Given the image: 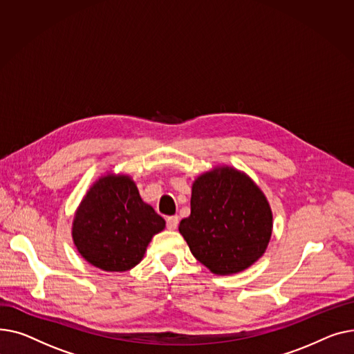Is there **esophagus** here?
Instances as JSON below:
<instances>
[{"mask_svg":"<svg viewBox=\"0 0 354 354\" xmlns=\"http://www.w3.org/2000/svg\"><path fill=\"white\" fill-rule=\"evenodd\" d=\"M167 228L169 230H176L177 228V225H178V217L177 216H170V217H167Z\"/></svg>","mask_w":354,"mask_h":354,"instance_id":"esophagus-1","label":"esophagus"}]
</instances>
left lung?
I'll return each mask as SVG.
<instances>
[{
	"label": "left lung",
	"instance_id": "8db88e82",
	"mask_svg": "<svg viewBox=\"0 0 354 354\" xmlns=\"http://www.w3.org/2000/svg\"><path fill=\"white\" fill-rule=\"evenodd\" d=\"M192 214L178 230L193 256L212 273L227 276L256 263L266 252L273 214L254 181L233 167H217L196 178Z\"/></svg>",
	"mask_w": 354,
	"mask_h": 354
}]
</instances>
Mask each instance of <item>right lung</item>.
I'll use <instances>...</instances> for the list:
<instances>
[{
    "instance_id": "add662e5",
    "label": "right lung",
    "mask_w": 354,
    "mask_h": 354,
    "mask_svg": "<svg viewBox=\"0 0 354 354\" xmlns=\"http://www.w3.org/2000/svg\"><path fill=\"white\" fill-rule=\"evenodd\" d=\"M165 221L145 204L129 176L98 178L82 198L73 221L78 253L104 272H127L137 266Z\"/></svg>"
}]
</instances>
